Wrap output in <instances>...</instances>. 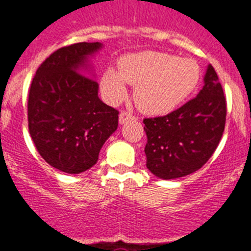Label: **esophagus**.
<instances>
[{
  "label": "esophagus",
  "instance_id": "1",
  "mask_svg": "<svg viewBox=\"0 0 251 251\" xmlns=\"http://www.w3.org/2000/svg\"><path fill=\"white\" fill-rule=\"evenodd\" d=\"M131 120H136V117H135L132 114H130V112H126V111L121 112L120 117H119V121H120L121 125H124V124H126L127 121H131Z\"/></svg>",
  "mask_w": 251,
  "mask_h": 251
}]
</instances>
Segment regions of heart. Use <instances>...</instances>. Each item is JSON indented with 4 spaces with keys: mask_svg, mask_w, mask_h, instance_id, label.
<instances>
[{
    "mask_svg": "<svg viewBox=\"0 0 251 251\" xmlns=\"http://www.w3.org/2000/svg\"><path fill=\"white\" fill-rule=\"evenodd\" d=\"M201 71L194 58L177 57L162 51H141L123 56L119 71L107 69L101 90L111 102L127 94L126 83L135 86L136 106L148 115H165L175 110L195 91Z\"/></svg>",
    "mask_w": 251,
    "mask_h": 251,
    "instance_id": "obj_1",
    "label": "heart"
}]
</instances>
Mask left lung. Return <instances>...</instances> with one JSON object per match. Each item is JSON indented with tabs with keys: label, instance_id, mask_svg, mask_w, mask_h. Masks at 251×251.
Wrapping results in <instances>:
<instances>
[{
	"label": "left lung",
	"instance_id": "left-lung-1",
	"mask_svg": "<svg viewBox=\"0 0 251 251\" xmlns=\"http://www.w3.org/2000/svg\"><path fill=\"white\" fill-rule=\"evenodd\" d=\"M226 120V100L211 65L195 99L165 116L145 119L146 166L164 180L195 173L218 148Z\"/></svg>",
	"mask_w": 251,
	"mask_h": 251
}]
</instances>
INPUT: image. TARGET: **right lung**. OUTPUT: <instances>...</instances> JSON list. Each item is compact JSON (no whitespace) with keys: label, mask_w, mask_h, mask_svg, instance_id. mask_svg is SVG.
I'll return each instance as SVG.
<instances>
[{"label":"right lung","mask_w":251,"mask_h":251,"mask_svg":"<svg viewBox=\"0 0 251 251\" xmlns=\"http://www.w3.org/2000/svg\"><path fill=\"white\" fill-rule=\"evenodd\" d=\"M100 42L61 47L36 71L28 94V130L38 153L52 168L80 174L92 168L114 134L119 111L99 99V83L86 76Z\"/></svg>","instance_id":"obj_1"}]
</instances>
